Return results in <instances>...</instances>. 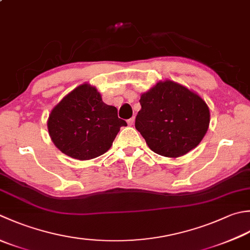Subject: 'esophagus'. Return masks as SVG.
Instances as JSON below:
<instances>
[{"label": "esophagus", "instance_id": "1", "mask_svg": "<svg viewBox=\"0 0 250 250\" xmlns=\"http://www.w3.org/2000/svg\"><path fill=\"white\" fill-rule=\"evenodd\" d=\"M134 118H130V119H128V121H126V122H128V125H134Z\"/></svg>", "mask_w": 250, "mask_h": 250}]
</instances>
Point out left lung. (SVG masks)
I'll return each mask as SVG.
<instances>
[{
	"label": "left lung",
	"instance_id": "1",
	"mask_svg": "<svg viewBox=\"0 0 250 250\" xmlns=\"http://www.w3.org/2000/svg\"><path fill=\"white\" fill-rule=\"evenodd\" d=\"M135 128L154 153L177 158L207 133L210 112L202 97L177 82L159 81L141 95Z\"/></svg>",
	"mask_w": 250,
	"mask_h": 250
}]
</instances>
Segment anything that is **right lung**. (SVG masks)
<instances>
[{"instance_id": "obj_1", "label": "right lung", "mask_w": 250, "mask_h": 250, "mask_svg": "<svg viewBox=\"0 0 250 250\" xmlns=\"http://www.w3.org/2000/svg\"><path fill=\"white\" fill-rule=\"evenodd\" d=\"M115 106L105 104L96 87L81 84L52 109L47 129L62 153L78 160H89L108 150L121 126Z\"/></svg>"}]
</instances>
